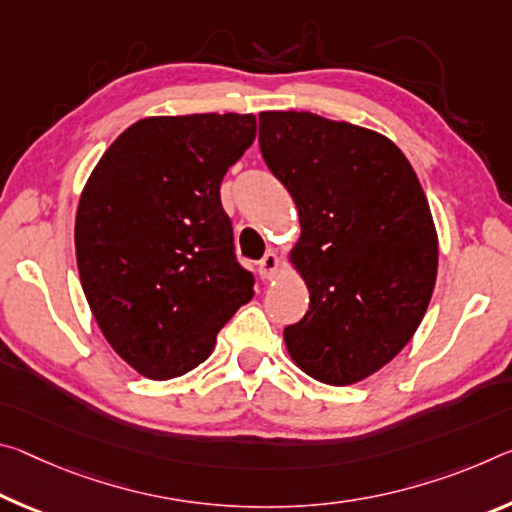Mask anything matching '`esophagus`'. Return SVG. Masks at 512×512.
I'll return each mask as SVG.
<instances>
[{"instance_id": "1", "label": "esophagus", "mask_w": 512, "mask_h": 512, "mask_svg": "<svg viewBox=\"0 0 512 512\" xmlns=\"http://www.w3.org/2000/svg\"><path fill=\"white\" fill-rule=\"evenodd\" d=\"M278 271H280V257L275 255L273 250H269V253L262 257V262H259V266H257L259 278H262V280H273L275 275H278Z\"/></svg>"}]
</instances>
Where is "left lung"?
<instances>
[{
  "label": "left lung",
  "instance_id": "obj_1",
  "mask_svg": "<svg viewBox=\"0 0 512 512\" xmlns=\"http://www.w3.org/2000/svg\"><path fill=\"white\" fill-rule=\"evenodd\" d=\"M259 148L296 202L289 262L310 310L289 358L326 385L373 376L415 335L437 278V230L410 161L373 129L310 111L259 113Z\"/></svg>",
  "mask_w": 512,
  "mask_h": 512
}]
</instances>
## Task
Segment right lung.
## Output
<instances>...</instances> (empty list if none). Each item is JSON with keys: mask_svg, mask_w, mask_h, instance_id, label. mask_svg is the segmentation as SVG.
Wrapping results in <instances>:
<instances>
[{"mask_svg": "<svg viewBox=\"0 0 512 512\" xmlns=\"http://www.w3.org/2000/svg\"><path fill=\"white\" fill-rule=\"evenodd\" d=\"M255 132L253 113L143 118L109 145L81 191V287L104 339L145 378L196 369L255 294L218 193Z\"/></svg>", "mask_w": 512, "mask_h": 512, "instance_id": "right-lung-1", "label": "right lung"}]
</instances>
